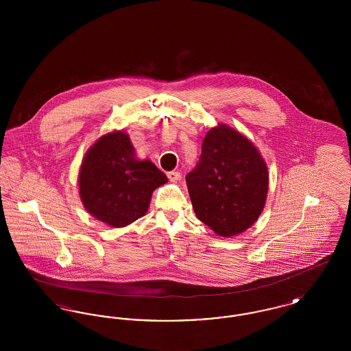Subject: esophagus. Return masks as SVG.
<instances>
[{"label":"esophagus","instance_id":"1","mask_svg":"<svg viewBox=\"0 0 351 351\" xmlns=\"http://www.w3.org/2000/svg\"><path fill=\"white\" fill-rule=\"evenodd\" d=\"M167 175L169 182H172V183H176L182 179V173L178 171H171V172H168Z\"/></svg>","mask_w":351,"mask_h":351}]
</instances>
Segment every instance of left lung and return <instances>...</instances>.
Masks as SVG:
<instances>
[{"label": "left lung", "instance_id": "8db88e82", "mask_svg": "<svg viewBox=\"0 0 351 351\" xmlns=\"http://www.w3.org/2000/svg\"><path fill=\"white\" fill-rule=\"evenodd\" d=\"M185 180L196 217L225 238L251 228L267 200L265 159L249 138L225 123L206 133L200 162Z\"/></svg>", "mask_w": 351, "mask_h": 351}]
</instances>
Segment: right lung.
I'll return each instance as SVG.
<instances>
[{"label": "right lung", "mask_w": 351, "mask_h": 351, "mask_svg": "<svg viewBox=\"0 0 351 351\" xmlns=\"http://www.w3.org/2000/svg\"><path fill=\"white\" fill-rule=\"evenodd\" d=\"M168 182L151 160H139L128 133L104 134L86 151L79 169V193L86 212L112 228L143 217L152 192Z\"/></svg>", "instance_id": "1"}]
</instances>
